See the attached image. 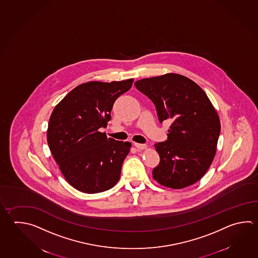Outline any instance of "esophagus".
<instances>
[{
    "instance_id": "1",
    "label": "esophagus",
    "mask_w": 258,
    "mask_h": 258,
    "mask_svg": "<svg viewBox=\"0 0 258 258\" xmlns=\"http://www.w3.org/2000/svg\"><path fill=\"white\" fill-rule=\"evenodd\" d=\"M134 146L136 147L139 150H145L147 146L145 144H140V143H134Z\"/></svg>"
}]
</instances>
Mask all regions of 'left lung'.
<instances>
[{
	"instance_id": "8db88e82",
	"label": "left lung",
	"mask_w": 258,
	"mask_h": 258,
	"mask_svg": "<svg viewBox=\"0 0 258 258\" xmlns=\"http://www.w3.org/2000/svg\"><path fill=\"white\" fill-rule=\"evenodd\" d=\"M155 105L161 123L171 121L168 139L156 143L160 163L153 179L171 189L201 180L214 161L221 132L218 114L199 86L179 74H165L135 82Z\"/></svg>"
}]
</instances>
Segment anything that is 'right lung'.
Segmentation results:
<instances>
[{"instance_id":"add662e5","label":"right lung","mask_w":258,"mask_h":258,"mask_svg":"<svg viewBox=\"0 0 258 258\" xmlns=\"http://www.w3.org/2000/svg\"><path fill=\"white\" fill-rule=\"evenodd\" d=\"M134 79L84 83L55 106L49 119L47 143L64 179L86 194L111 189L120 178L132 143L99 132L110 120L113 104Z\"/></svg>"}]
</instances>
